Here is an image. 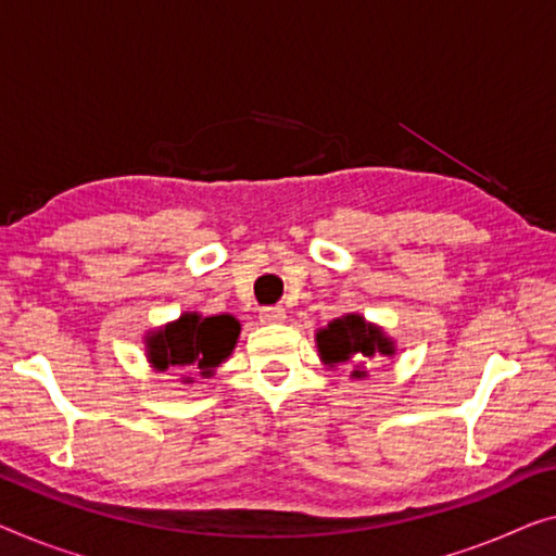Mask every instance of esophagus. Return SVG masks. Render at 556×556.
<instances>
[{
    "label": "esophagus",
    "mask_w": 556,
    "mask_h": 556,
    "mask_svg": "<svg viewBox=\"0 0 556 556\" xmlns=\"http://www.w3.org/2000/svg\"><path fill=\"white\" fill-rule=\"evenodd\" d=\"M287 319L285 306H264L260 312V321L262 325H281Z\"/></svg>",
    "instance_id": "1"
}]
</instances>
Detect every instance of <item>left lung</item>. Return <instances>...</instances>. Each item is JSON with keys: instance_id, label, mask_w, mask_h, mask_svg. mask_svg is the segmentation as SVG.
<instances>
[{"instance_id": "obj_1", "label": "left lung", "mask_w": 556, "mask_h": 556, "mask_svg": "<svg viewBox=\"0 0 556 556\" xmlns=\"http://www.w3.org/2000/svg\"><path fill=\"white\" fill-rule=\"evenodd\" d=\"M314 342H317L319 359L325 367H346L352 379H367L371 359H392L396 354L394 339L357 312L342 314V317L331 319L327 327L317 329Z\"/></svg>"}]
</instances>
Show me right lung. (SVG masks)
I'll use <instances>...</instances> for the list:
<instances>
[{"label": "right lung", "mask_w": 556, "mask_h": 556, "mask_svg": "<svg viewBox=\"0 0 556 556\" xmlns=\"http://www.w3.org/2000/svg\"><path fill=\"white\" fill-rule=\"evenodd\" d=\"M239 331L242 325L231 314L204 317L199 312H185L174 321L147 331V362L154 371H179L181 382L192 384L194 371L199 377H212L219 364L229 359Z\"/></svg>", "instance_id": "obj_1"}]
</instances>
